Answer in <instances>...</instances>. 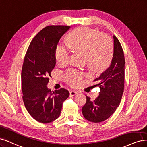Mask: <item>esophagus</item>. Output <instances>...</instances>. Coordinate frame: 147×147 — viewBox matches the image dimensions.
Wrapping results in <instances>:
<instances>
[{
	"instance_id": "1",
	"label": "esophagus",
	"mask_w": 147,
	"mask_h": 147,
	"mask_svg": "<svg viewBox=\"0 0 147 147\" xmlns=\"http://www.w3.org/2000/svg\"><path fill=\"white\" fill-rule=\"evenodd\" d=\"M77 93H78V92L76 91H74V90H71L69 92L70 95H71V96H74V95H76V94H77Z\"/></svg>"
}]
</instances>
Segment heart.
Segmentation results:
<instances>
[{"label": "heart", "mask_w": 147, "mask_h": 147, "mask_svg": "<svg viewBox=\"0 0 147 147\" xmlns=\"http://www.w3.org/2000/svg\"><path fill=\"white\" fill-rule=\"evenodd\" d=\"M67 45L75 52L84 54L87 65L94 71L106 69L112 60L113 46L109 38L102 36L98 31L82 27L68 35ZM69 51L65 46L59 44L55 50V59L60 65L67 64ZM85 74L77 70L69 69L64 74V79L71 86H76L81 82Z\"/></svg>", "instance_id": "b5f03b06"}]
</instances>
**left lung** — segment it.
I'll return each instance as SVG.
<instances>
[{"mask_svg":"<svg viewBox=\"0 0 147 147\" xmlns=\"http://www.w3.org/2000/svg\"><path fill=\"white\" fill-rule=\"evenodd\" d=\"M113 54L110 67L94 80L99 83V96L93 101L86 96V103L82 109L84 118L93 123L105 121L115 112L124 91V53L117 38L113 35Z\"/></svg>","mask_w":147,"mask_h":147,"instance_id":"obj_1","label":"left lung"}]
</instances>
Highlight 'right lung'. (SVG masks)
I'll list each match as a JSON object with an SVG mask.
<instances>
[{"instance_id": "obj_1", "label": "right lung", "mask_w": 147, "mask_h": 147, "mask_svg": "<svg viewBox=\"0 0 147 147\" xmlns=\"http://www.w3.org/2000/svg\"><path fill=\"white\" fill-rule=\"evenodd\" d=\"M69 26L45 27L32 40L22 68V99L29 114L37 121L48 123L60 114L63 102L69 93L61 88L52 92L48 88L49 76L55 66V50Z\"/></svg>"}]
</instances>
